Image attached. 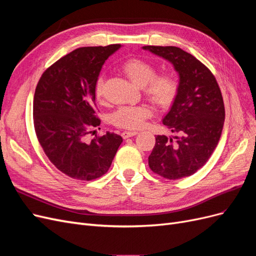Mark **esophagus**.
<instances>
[{
	"mask_svg": "<svg viewBox=\"0 0 256 256\" xmlns=\"http://www.w3.org/2000/svg\"><path fill=\"white\" fill-rule=\"evenodd\" d=\"M136 134H138L136 131H124V132L122 134V136L124 138H131Z\"/></svg>",
	"mask_w": 256,
	"mask_h": 256,
	"instance_id": "34e87169",
	"label": "esophagus"
}]
</instances>
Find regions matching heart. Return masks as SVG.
<instances>
[{
	"instance_id": "b5f03b06",
	"label": "heart",
	"mask_w": 256,
	"mask_h": 256,
	"mask_svg": "<svg viewBox=\"0 0 256 256\" xmlns=\"http://www.w3.org/2000/svg\"><path fill=\"white\" fill-rule=\"evenodd\" d=\"M127 78L142 88L144 95L158 106H168L176 97L178 84L172 74L164 72L156 74V68L150 62L142 58L126 60L120 66ZM104 78L98 76L95 83V94L98 99L104 97ZM152 115L150 106H120L112 115V122L120 128L136 130L144 126L146 120Z\"/></svg>"
}]
</instances>
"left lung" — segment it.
Returning <instances> with one entry per match:
<instances>
[{
    "label": "left lung",
    "instance_id": "8db88e82",
    "mask_svg": "<svg viewBox=\"0 0 256 256\" xmlns=\"http://www.w3.org/2000/svg\"><path fill=\"white\" fill-rule=\"evenodd\" d=\"M174 66L180 84L173 104L162 122L176 136H157L148 157L154 173L180 180L202 168L218 145L226 111L218 83L212 72L180 48L144 46Z\"/></svg>",
    "mask_w": 256,
    "mask_h": 256
}]
</instances>
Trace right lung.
Returning <instances> with one entry per match:
<instances>
[{
	"label": "right lung",
	"instance_id": "1",
	"mask_svg": "<svg viewBox=\"0 0 256 256\" xmlns=\"http://www.w3.org/2000/svg\"><path fill=\"white\" fill-rule=\"evenodd\" d=\"M120 48L76 49L51 65L36 86L33 118L38 141L56 168L74 180H92L106 174L122 142L109 131L90 140L100 125L95 83L106 58Z\"/></svg>",
	"mask_w": 256,
	"mask_h": 256
}]
</instances>
